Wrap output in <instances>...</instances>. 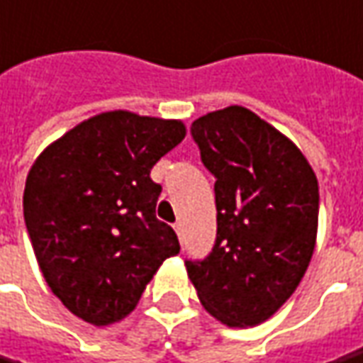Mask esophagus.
<instances>
[{"label":"esophagus","mask_w":363,"mask_h":363,"mask_svg":"<svg viewBox=\"0 0 363 363\" xmlns=\"http://www.w3.org/2000/svg\"><path fill=\"white\" fill-rule=\"evenodd\" d=\"M174 229H176V233H177V237H179V241L184 243V225L177 221V223L174 225Z\"/></svg>","instance_id":"esophagus-1"}]
</instances>
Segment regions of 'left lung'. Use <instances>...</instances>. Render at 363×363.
<instances>
[{
  "mask_svg": "<svg viewBox=\"0 0 363 363\" xmlns=\"http://www.w3.org/2000/svg\"><path fill=\"white\" fill-rule=\"evenodd\" d=\"M189 132L215 177L217 237L206 259H186L187 274L209 314L255 326L308 269L318 182L301 150L243 106L209 112Z\"/></svg>",
  "mask_w": 363,
  "mask_h": 363,
  "instance_id": "obj_1",
  "label": "left lung"
}]
</instances>
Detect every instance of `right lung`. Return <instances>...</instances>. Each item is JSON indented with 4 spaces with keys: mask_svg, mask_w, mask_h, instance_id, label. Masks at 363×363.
Here are the masks:
<instances>
[{
    "mask_svg": "<svg viewBox=\"0 0 363 363\" xmlns=\"http://www.w3.org/2000/svg\"><path fill=\"white\" fill-rule=\"evenodd\" d=\"M186 136L177 120L124 110L84 120L31 167L23 217L52 294L79 318L106 326L138 304L176 231L156 217L162 186L150 169Z\"/></svg>",
    "mask_w": 363,
    "mask_h": 363,
    "instance_id": "add662e5",
    "label": "right lung"
}]
</instances>
